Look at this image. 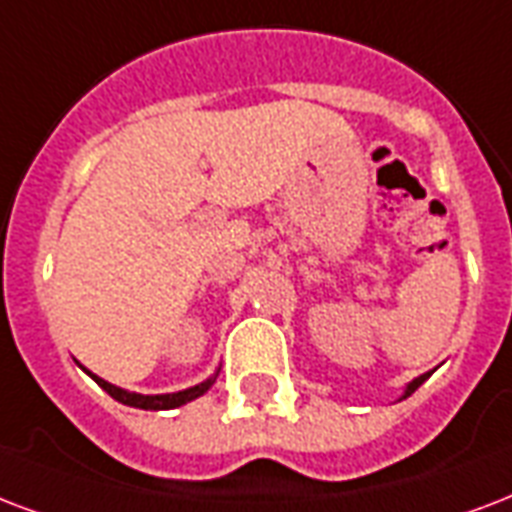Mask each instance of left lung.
I'll use <instances>...</instances> for the list:
<instances>
[{"mask_svg": "<svg viewBox=\"0 0 512 512\" xmlns=\"http://www.w3.org/2000/svg\"><path fill=\"white\" fill-rule=\"evenodd\" d=\"M427 378H429V373H424V376H419V378H413L411 384L405 386V392H403V397H400V400H405V397H411L413 392H416V389H419V386L424 384V381H427Z\"/></svg>", "mask_w": 512, "mask_h": 512, "instance_id": "1", "label": "left lung"}]
</instances>
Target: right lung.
I'll return each mask as SVG.
<instances>
[{
  "mask_svg": "<svg viewBox=\"0 0 512 512\" xmlns=\"http://www.w3.org/2000/svg\"><path fill=\"white\" fill-rule=\"evenodd\" d=\"M80 368H83V365H80ZM85 373H88L109 397H115L117 403L131 405V408H142V411H171V408H179V405L190 403L195 397L206 395V392L212 389L214 381H217V373H220V370H217L214 376L206 378V381H201V384L190 386V389H182V392H171V395H139V392H128V389H120V386L109 384V381L99 378L96 373H91V370H85Z\"/></svg>",
  "mask_w": 512,
  "mask_h": 512,
  "instance_id": "right-lung-1",
  "label": "right lung"
}]
</instances>
